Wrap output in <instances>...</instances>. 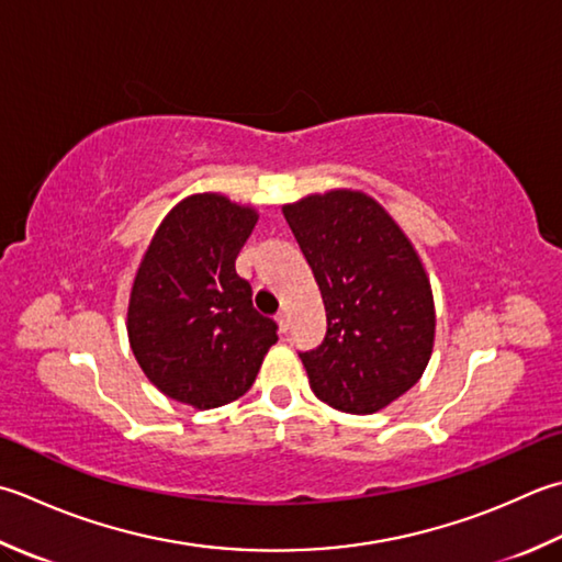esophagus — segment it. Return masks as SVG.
Wrapping results in <instances>:
<instances>
[{
  "label": "esophagus",
  "mask_w": 562,
  "mask_h": 562,
  "mask_svg": "<svg viewBox=\"0 0 562 562\" xmlns=\"http://www.w3.org/2000/svg\"><path fill=\"white\" fill-rule=\"evenodd\" d=\"M278 324H280V331L288 334V328H290V314H288V310H282L278 314Z\"/></svg>",
  "instance_id": "obj_1"
}]
</instances>
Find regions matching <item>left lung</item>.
<instances>
[{"mask_svg": "<svg viewBox=\"0 0 562 562\" xmlns=\"http://www.w3.org/2000/svg\"><path fill=\"white\" fill-rule=\"evenodd\" d=\"M326 310L324 340L300 350L314 394L372 414L412 390L428 366L436 314L409 238L372 196L350 190L284 204Z\"/></svg>", "mask_w": 562, "mask_h": 562, "instance_id": "left-lung-1", "label": "left lung"}]
</instances>
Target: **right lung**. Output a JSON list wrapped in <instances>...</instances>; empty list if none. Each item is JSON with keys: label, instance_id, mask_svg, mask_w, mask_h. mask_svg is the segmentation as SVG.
<instances>
[{"label": "right lung", "instance_id": "add662e5", "mask_svg": "<svg viewBox=\"0 0 562 562\" xmlns=\"http://www.w3.org/2000/svg\"><path fill=\"white\" fill-rule=\"evenodd\" d=\"M256 209L192 194L162 218L128 302V340L140 370L170 400L214 409L256 382L278 324L252 306L236 258Z\"/></svg>", "mask_w": 562, "mask_h": 562}]
</instances>
